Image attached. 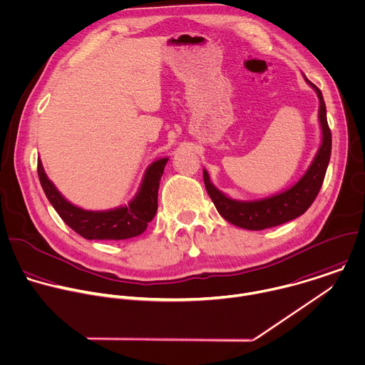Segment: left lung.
<instances>
[{
	"label": "left lung",
	"instance_id": "obj_1",
	"mask_svg": "<svg viewBox=\"0 0 365 365\" xmlns=\"http://www.w3.org/2000/svg\"><path fill=\"white\" fill-rule=\"evenodd\" d=\"M305 81L317 91L319 100L318 117L322 130V144L308 171L295 185L278 195L265 200L242 202L231 200L225 197L220 190H217L211 184L208 173L204 170L202 174L205 190L218 212L228 222L254 231L271 228L302 215L317 198L331 157V130L327 123V110L321 90L309 80L305 78Z\"/></svg>",
	"mask_w": 365,
	"mask_h": 365
}]
</instances>
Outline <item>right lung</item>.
Here are the masks:
<instances>
[{
    "label": "right lung",
    "instance_id": "right-lung-1",
    "mask_svg": "<svg viewBox=\"0 0 365 365\" xmlns=\"http://www.w3.org/2000/svg\"><path fill=\"white\" fill-rule=\"evenodd\" d=\"M168 158L154 161L143 180L137 197L125 207L110 211H86L68 202L47 178L38 160L41 187L63 221L87 240H127L145 231L158 208V188Z\"/></svg>",
    "mask_w": 365,
    "mask_h": 365
}]
</instances>
